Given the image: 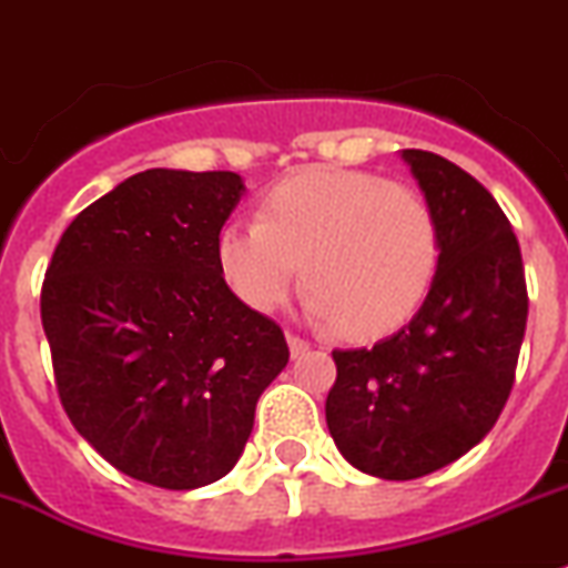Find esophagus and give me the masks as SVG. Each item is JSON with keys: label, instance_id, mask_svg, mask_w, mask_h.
Listing matches in <instances>:
<instances>
[{"label": "esophagus", "instance_id": "esophagus-1", "mask_svg": "<svg viewBox=\"0 0 568 568\" xmlns=\"http://www.w3.org/2000/svg\"><path fill=\"white\" fill-rule=\"evenodd\" d=\"M288 347H291V356H303L305 351H311V342L300 334H291L288 331Z\"/></svg>", "mask_w": 568, "mask_h": 568}]
</instances>
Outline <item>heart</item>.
Wrapping results in <instances>:
<instances>
[{
  "label": "heart",
  "mask_w": 568,
  "mask_h": 568,
  "mask_svg": "<svg viewBox=\"0 0 568 568\" xmlns=\"http://www.w3.org/2000/svg\"><path fill=\"white\" fill-rule=\"evenodd\" d=\"M217 272L252 311L283 308L303 263L308 308L354 339L405 325L442 263V232L418 189L379 172L311 166L263 195L257 223L214 237Z\"/></svg>",
  "instance_id": "b5f03b06"
}]
</instances>
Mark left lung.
Returning a JSON list of instances; mask_svg holds the SVG:
<instances>
[{
  "label": "left lung",
  "mask_w": 568,
  "mask_h": 568,
  "mask_svg": "<svg viewBox=\"0 0 568 568\" xmlns=\"http://www.w3.org/2000/svg\"><path fill=\"white\" fill-rule=\"evenodd\" d=\"M442 232L436 283L405 328L334 351L325 418L342 456L385 481L447 467L507 405L529 314L518 237L473 175L424 150L402 152Z\"/></svg>",
  "instance_id": "left-lung-1"
}]
</instances>
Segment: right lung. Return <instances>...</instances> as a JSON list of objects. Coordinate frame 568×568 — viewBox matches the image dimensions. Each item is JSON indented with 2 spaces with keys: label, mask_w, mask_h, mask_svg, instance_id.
<instances>
[{
  "label": "right lung",
  "mask_w": 568,
  "mask_h": 568,
  "mask_svg": "<svg viewBox=\"0 0 568 568\" xmlns=\"http://www.w3.org/2000/svg\"><path fill=\"white\" fill-rule=\"evenodd\" d=\"M243 192L234 172H138L75 214L44 274L61 407L135 481L223 478L288 365L283 328L240 303L214 260Z\"/></svg>",
  "instance_id": "1"
}]
</instances>
